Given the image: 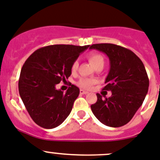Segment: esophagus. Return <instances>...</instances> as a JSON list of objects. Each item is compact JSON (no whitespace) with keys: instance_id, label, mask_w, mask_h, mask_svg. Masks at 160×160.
I'll return each mask as SVG.
<instances>
[{"instance_id":"1","label":"esophagus","mask_w":160,"mask_h":160,"mask_svg":"<svg viewBox=\"0 0 160 160\" xmlns=\"http://www.w3.org/2000/svg\"><path fill=\"white\" fill-rule=\"evenodd\" d=\"M80 94L84 95V94H87V93H88V91H85V90H83V89H80Z\"/></svg>"}]
</instances>
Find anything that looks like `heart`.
I'll use <instances>...</instances> for the list:
<instances>
[{"label":"heart","mask_w":160,"mask_h":160,"mask_svg":"<svg viewBox=\"0 0 160 160\" xmlns=\"http://www.w3.org/2000/svg\"><path fill=\"white\" fill-rule=\"evenodd\" d=\"M88 58L89 61L91 62V64H92L95 68H96L97 66L103 65L104 64V58H103V56L100 53L97 52H90L88 54ZM79 67V62L78 60H74L71 66V70L72 72H75L77 71V68ZM96 83V80L92 78H82L79 80L78 85L80 86L82 88H90L92 86Z\"/></svg>","instance_id":"obj_1"}]
</instances>
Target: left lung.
I'll return each instance as SVG.
<instances>
[{
    "mask_svg": "<svg viewBox=\"0 0 160 160\" xmlns=\"http://www.w3.org/2000/svg\"><path fill=\"white\" fill-rule=\"evenodd\" d=\"M91 49L104 52L110 60V71L103 90L112 96L102 97L91 108L102 123L113 128L127 124L136 114L145 99L149 79L142 60L132 51L114 44H96Z\"/></svg>",
    "mask_w": 160,
    "mask_h": 160,
    "instance_id": "obj_1",
    "label": "left lung"
}]
</instances>
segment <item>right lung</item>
I'll use <instances>...</instances> for the list:
<instances>
[{"label":"right lung","mask_w":160,"mask_h":160,"mask_svg":"<svg viewBox=\"0 0 160 160\" xmlns=\"http://www.w3.org/2000/svg\"><path fill=\"white\" fill-rule=\"evenodd\" d=\"M89 45L54 44L36 50L24 62L18 88L21 100L34 122L51 129L64 121L72 109L80 89L70 83L65 93L56 88L71 76V66Z\"/></svg>","instance_id":"add662e5"}]
</instances>
